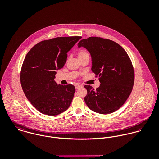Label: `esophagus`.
Masks as SVG:
<instances>
[{
    "mask_svg": "<svg viewBox=\"0 0 159 159\" xmlns=\"http://www.w3.org/2000/svg\"><path fill=\"white\" fill-rule=\"evenodd\" d=\"M81 87H82V86H81V85H76V86H75L76 89H80V88H81Z\"/></svg>",
    "mask_w": 159,
    "mask_h": 159,
    "instance_id": "esophagus-1",
    "label": "esophagus"
}]
</instances>
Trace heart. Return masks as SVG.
<instances>
[{
    "instance_id": "heart-1",
    "label": "heart",
    "mask_w": 159,
    "mask_h": 159,
    "mask_svg": "<svg viewBox=\"0 0 159 159\" xmlns=\"http://www.w3.org/2000/svg\"><path fill=\"white\" fill-rule=\"evenodd\" d=\"M89 56V52L85 50V49H81L80 51H78V57H83V56Z\"/></svg>"
}]
</instances>
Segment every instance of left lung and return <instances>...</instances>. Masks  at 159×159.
Masks as SVG:
<instances>
[{"label": "left lung", "mask_w": 159, "mask_h": 159, "mask_svg": "<svg viewBox=\"0 0 159 159\" xmlns=\"http://www.w3.org/2000/svg\"><path fill=\"white\" fill-rule=\"evenodd\" d=\"M78 46L91 53L92 71L100 83L96 89L84 86L86 105L97 113H113L124 105L133 89L135 73L129 55L115 42L97 37L83 39Z\"/></svg>", "instance_id": "obj_1"}]
</instances>
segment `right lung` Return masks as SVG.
I'll list each match as a JSON object with an SVG mask.
<instances>
[{"label": "right lung", "mask_w": 159, "mask_h": 159, "mask_svg": "<svg viewBox=\"0 0 159 159\" xmlns=\"http://www.w3.org/2000/svg\"><path fill=\"white\" fill-rule=\"evenodd\" d=\"M81 39L61 37L39 42L27 54L20 73L23 92L40 113L56 116L66 111L75 92L72 84L57 85L56 70L67 61V52Z\"/></svg>", "instance_id": "1"}]
</instances>
